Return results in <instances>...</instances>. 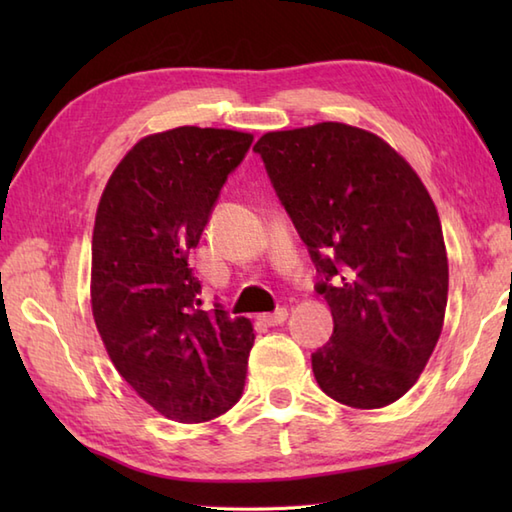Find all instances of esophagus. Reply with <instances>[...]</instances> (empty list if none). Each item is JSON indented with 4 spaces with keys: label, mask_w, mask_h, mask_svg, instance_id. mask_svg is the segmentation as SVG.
Instances as JSON below:
<instances>
[{
    "label": "esophagus",
    "mask_w": 512,
    "mask_h": 512,
    "mask_svg": "<svg viewBox=\"0 0 512 512\" xmlns=\"http://www.w3.org/2000/svg\"><path fill=\"white\" fill-rule=\"evenodd\" d=\"M262 323H266V325H281L284 323L286 319H288V310L286 308H279V310H275V312H270V314H262Z\"/></svg>",
    "instance_id": "obj_1"
}]
</instances>
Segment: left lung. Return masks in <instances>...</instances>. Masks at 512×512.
Listing matches in <instances>:
<instances>
[{"label": "left lung", "instance_id": "left-lung-1", "mask_svg": "<svg viewBox=\"0 0 512 512\" xmlns=\"http://www.w3.org/2000/svg\"><path fill=\"white\" fill-rule=\"evenodd\" d=\"M253 149L332 310L314 378L341 405H391L416 385L447 310L449 259L427 187L383 138L345 123L268 132Z\"/></svg>", "mask_w": 512, "mask_h": 512}]
</instances>
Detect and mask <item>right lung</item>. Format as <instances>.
<instances>
[{"mask_svg": "<svg viewBox=\"0 0 512 512\" xmlns=\"http://www.w3.org/2000/svg\"><path fill=\"white\" fill-rule=\"evenodd\" d=\"M250 143L253 134L193 125L149 134L118 162L96 209V330L118 374L176 422L222 416L244 391L253 323L202 306L189 250Z\"/></svg>", "mask_w": 512, "mask_h": 512, "instance_id": "1", "label": "right lung"}]
</instances>
